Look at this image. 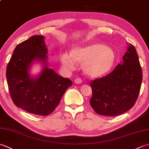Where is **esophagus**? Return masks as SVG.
<instances>
[{"label": "esophagus", "mask_w": 149, "mask_h": 149, "mask_svg": "<svg viewBox=\"0 0 149 149\" xmlns=\"http://www.w3.org/2000/svg\"><path fill=\"white\" fill-rule=\"evenodd\" d=\"M74 82H75V83H76V84H80V83H82V79H81V78H80V77H77V78L75 79Z\"/></svg>", "instance_id": "34e87169"}]
</instances>
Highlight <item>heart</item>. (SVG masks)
I'll return each mask as SVG.
<instances>
[{
	"mask_svg": "<svg viewBox=\"0 0 149 149\" xmlns=\"http://www.w3.org/2000/svg\"><path fill=\"white\" fill-rule=\"evenodd\" d=\"M72 54H64L61 63L67 70H73L76 62L83 65L84 72L92 77L106 74L114 65L116 56L113 49L104 44L94 42L76 47L72 49Z\"/></svg>",
	"mask_w": 149,
	"mask_h": 149,
	"instance_id": "heart-1",
	"label": "heart"
}]
</instances>
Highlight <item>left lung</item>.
Instances as JSON below:
<instances>
[{"mask_svg":"<svg viewBox=\"0 0 149 149\" xmlns=\"http://www.w3.org/2000/svg\"><path fill=\"white\" fill-rule=\"evenodd\" d=\"M142 69L136 48L130 45L119 64L110 74L90 81V106L100 115L116 116L130 110L140 91Z\"/></svg>","mask_w":149,"mask_h":149,"instance_id":"left-lung-1","label":"left lung"}]
</instances>
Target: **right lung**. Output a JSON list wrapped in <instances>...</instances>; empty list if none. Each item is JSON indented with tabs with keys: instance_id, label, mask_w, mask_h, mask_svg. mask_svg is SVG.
Listing matches in <instances>:
<instances>
[{
	"instance_id": "1",
	"label": "right lung",
	"mask_w": 149,
	"mask_h": 149,
	"mask_svg": "<svg viewBox=\"0 0 149 149\" xmlns=\"http://www.w3.org/2000/svg\"><path fill=\"white\" fill-rule=\"evenodd\" d=\"M47 49L42 36H34L19 44L8 64L6 78L10 97L15 105L39 116H48L59 104L72 81L46 66ZM42 60L45 68L39 77L31 78L28 68L35 59Z\"/></svg>"
}]
</instances>
